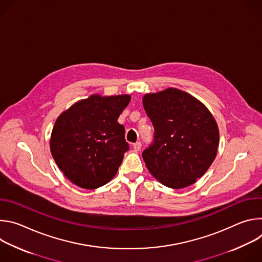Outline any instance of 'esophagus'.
Segmentation results:
<instances>
[{
  "label": "esophagus",
  "instance_id": "34e87169",
  "mask_svg": "<svg viewBox=\"0 0 262 262\" xmlns=\"http://www.w3.org/2000/svg\"><path fill=\"white\" fill-rule=\"evenodd\" d=\"M141 146H142V144H141V142H136L134 145H133V148L135 149L136 151H139L140 149H141Z\"/></svg>",
  "mask_w": 262,
  "mask_h": 262
}]
</instances>
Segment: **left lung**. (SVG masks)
Instances as JSON below:
<instances>
[{
	"label": "left lung",
	"mask_w": 262,
	"mask_h": 262,
	"mask_svg": "<svg viewBox=\"0 0 262 262\" xmlns=\"http://www.w3.org/2000/svg\"><path fill=\"white\" fill-rule=\"evenodd\" d=\"M142 101L155 127V143L142 155L148 171L171 189L192 185L216 157L214 117L198 98L177 88L146 93Z\"/></svg>",
	"instance_id": "left-lung-1"
}]
</instances>
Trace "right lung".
I'll return each mask as SVG.
<instances>
[{
  "mask_svg": "<svg viewBox=\"0 0 262 262\" xmlns=\"http://www.w3.org/2000/svg\"><path fill=\"white\" fill-rule=\"evenodd\" d=\"M132 96L92 94L58 116L50 139L53 159L82 189L95 190L116 175L128 143L118 117Z\"/></svg>",
  "mask_w": 262,
  "mask_h": 262,
  "instance_id": "add662e5",
  "label": "right lung"
}]
</instances>
